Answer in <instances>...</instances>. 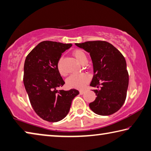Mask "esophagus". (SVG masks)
<instances>
[{"label": "esophagus", "instance_id": "1", "mask_svg": "<svg viewBox=\"0 0 151 151\" xmlns=\"http://www.w3.org/2000/svg\"><path fill=\"white\" fill-rule=\"evenodd\" d=\"M84 92H85V90H80V93L81 95H82L83 93H84Z\"/></svg>", "mask_w": 151, "mask_h": 151}]
</instances>
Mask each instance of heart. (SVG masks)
I'll return each mask as SVG.
<instances>
[{"label": "heart", "mask_w": 151, "mask_h": 151, "mask_svg": "<svg viewBox=\"0 0 151 151\" xmlns=\"http://www.w3.org/2000/svg\"><path fill=\"white\" fill-rule=\"evenodd\" d=\"M73 55L77 59L78 62L82 63L83 61H87V58L84 51L81 49H75L73 51ZM58 70L59 72L62 73V70L61 69L60 62L59 61L58 64ZM90 78L88 74L84 73H73L71 76H69V78L67 79L66 83L67 86L70 88H76V89H82L86 86V85L90 81Z\"/></svg>", "instance_id": "obj_1"}]
</instances>
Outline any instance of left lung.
I'll return each mask as SVG.
<instances>
[{
  "mask_svg": "<svg viewBox=\"0 0 151 151\" xmlns=\"http://www.w3.org/2000/svg\"><path fill=\"white\" fill-rule=\"evenodd\" d=\"M76 45L90 53L93 67L90 83L97 97L90 103L93 112L108 116L116 112L127 98L128 73L122 54L112 44L104 41H86Z\"/></svg>",
  "mask_w": 151,
  "mask_h": 151,
  "instance_id": "8db88e82",
  "label": "left lung"
}]
</instances>
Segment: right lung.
<instances>
[{
  "instance_id": "obj_1",
  "label": "right lung",
  "mask_w": 151,
  "mask_h": 151,
  "mask_svg": "<svg viewBox=\"0 0 151 151\" xmlns=\"http://www.w3.org/2000/svg\"><path fill=\"white\" fill-rule=\"evenodd\" d=\"M71 45L42 41L24 61L23 83L29 101L37 114L48 122L63 119L70 111L73 99L79 94L75 89L56 90L65 83L58 70L59 60L62 53Z\"/></svg>"
}]
</instances>
